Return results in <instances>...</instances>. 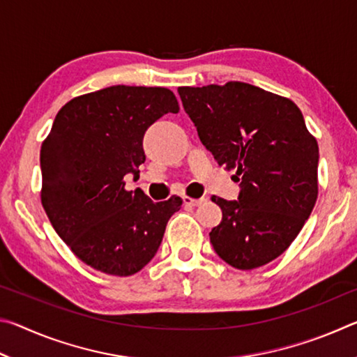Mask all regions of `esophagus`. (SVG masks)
<instances>
[{
  "label": "esophagus",
  "instance_id": "esophagus-1",
  "mask_svg": "<svg viewBox=\"0 0 357 357\" xmlns=\"http://www.w3.org/2000/svg\"><path fill=\"white\" fill-rule=\"evenodd\" d=\"M206 200L204 198H192V197H184V204L187 206H200L202 203H204Z\"/></svg>",
  "mask_w": 357,
  "mask_h": 357
}]
</instances>
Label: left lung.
I'll list each match as a JSON object with an SVG mask.
<instances>
[{
    "mask_svg": "<svg viewBox=\"0 0 357 357\" xmlns=\"http://www.w3.org/2000/svg\"><path fill=\"white\" fill-rule=\"evenodd\" d=\"M184 110L219 165L241 183L239 202L214 197L209 233L223 261L249 271L285 252L318 198V143L293 100L243 82L179 86Z\"/></svg>",
    "mask_w": 357,
    "mask_h": 357,
    "instance_id": "left-lung-1",
    "label": "left lung"
}]
</instances>
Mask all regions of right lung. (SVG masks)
Segmentation results:
<instances>
[{"mask_svg":"<svg viewBox=\"0 0 357 357\" xmlns=\"http://www.w3.org/2000/svg\"><path fill=\"white\" fill-rule=\"evenodd\" d=\"M170 112H179L170 89L116 84L69 100L42 142V206L58 236L96 271L128 277L143 269L183 204L176 195L154 203L124 187L146 159L144 132Z\"/></svg>","mask_w":357,"mask_h":357,"instance_id":"add662e5","label":"right lung"}]
</instances>
